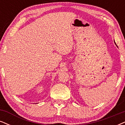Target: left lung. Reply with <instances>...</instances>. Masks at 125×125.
Returning <instances> with one entry per match:
<instances>
[{
    "label": "left lung",
    "mask_w": 125,
    "mask_h": 125,
    "mask_svg": "<svg viewBox=\"0 0 125 125\" xmlns=\"http://www.w3.org/2000/svg\"><path fill=\"white\" fill-rule=\"evenodd\" d=\"M115 44H116V43H115ZM116 46H117V45H116Z\"/></svg>",
    "instance_id": "1"
}]
</instances>
